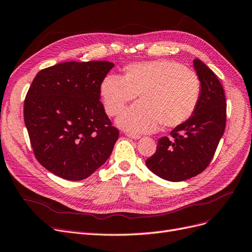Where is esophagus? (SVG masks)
Returning a JSON list of instances; mask_svg holds the SVG:
<instances>
[{"label":"esophagus","mask_w":252,"mask_h":252,"mask_svg":"<svg viewBox=\"0 0 252 252\" xmlns=\"http://www.w3.org/2000/svg\"><path fill=\"white\" fill-rule=\"evenodd\" d=\"M126 135L128 136V137H130V138H132V139H139L140 138V135H137V134H133V133H126Z\"/></svg>","instance_id":"obj_1"}]
</instances>
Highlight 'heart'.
I'll return each instance as SVG.
<instances>
[{
  "label": "heart",
  "mask_w": 252,
  "mask_h": 252,
  "mask_svg": "<svg viewBox=\"0 0 252 252\" xmlns=\"http://www.w3.org/2000/svg\"><path fill=\"white\" fill-rule=\"evenodd\" d=\"M100 93L107 115L116 116L138 94L140 101L117 119L129 132H152L162 122L176 127L192 116L200 95V82L192 70L165 60L130 64L125 76L106 75Z\"/></svg>",
  "instance_id": "b5f03b06"
}]
</instances>
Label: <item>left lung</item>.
Masks as SVG:
<instances>
[{"instance_id":"1","label":"left lung","mask_w":252,"mask_h":252,"mask_svg":"<svg viewBox=\"0 0 252 252\" xmlns=\"http://www.w3.org/2000/svg\"><path fill=\"white\" fill-rule=\"evenodd\" d=\"M193 68L200 82L194 113L174 128L172 138H160L155 154L146 160L151 172L170 182H181L202 173L212 160L225 128L226 102L222 86L199 59L193 60Z\"/></svg>"}]
</instances>
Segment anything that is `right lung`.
<instances>
[{
	"label": "right lung",
	"instance_id": "right-lung-1",
	"mask_svg": "<svg viewBox=\"0 0 252 252\" xmlns=\"http://www.w3.org/2000/svg\"><path fill=\"white\" fill-rule=\"evenodd\" d=\"M114 66L73 61L35 76L25 100V124L34 154L48 172L84 180L112 154L119 131L99 99L100 86Z\"/></svg>",
	"mask_w": 252,
	"mask_h": 252
}]
</instances>
